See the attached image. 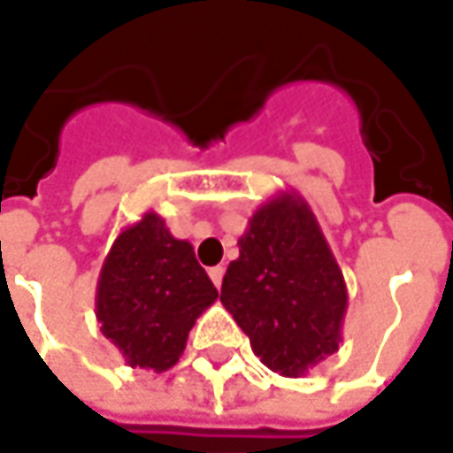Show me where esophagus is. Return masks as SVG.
Returning a JSON list of instances; mask_svg holds the SVG:
<instances>
[{
	"mask_svg": "<svg viewBox=\"0 0 453 453\" xmlns=\"http://www.w3.org/2000/svg\"><path fill=\"white\" fill-rule=\"evenodd\" d=\"M209 277H211V282L217 285V288H221V280H224V267L219 265V267H211L209 270Z\"/></svg>",
	"mask_w": 453,
	"mask_h": 453,
	"instance_id": "34e87169",
	"label": "esophagus"
}]
</instances>
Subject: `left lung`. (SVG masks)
Masks as SVG:
<instances>
[{"label":"left lung","instance_id":"obj_1","mask_svg":"<svg viewBox=\"0 0 453 453\" xmlns=\"http://www.w3.org/2000/svg\"><path fill=\"white\" fill-rule=\"evenodd\" d=\"M221 304L274 373L300 378L338 353L348 288L303 196L280 191L254 211L224 274Z\"/></svg>","mask_w":453,"mask_h":453}]
</instances>
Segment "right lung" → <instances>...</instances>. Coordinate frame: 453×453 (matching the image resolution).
<instances>
[{
  "mask_svg": "<svg viewBox=\"0 0 453 453\" xmlns=\"http://www.w3.org/2000/svg\"><path fill=\"white\" fill-rule=\"evenodd\" d=\"M217 297L194 247L146 211L118 234L103 262L96 318L126 365L164 373L179 363L188 330Z\"/></svg>",
  "mask_w": 453,
  "mask_h": 453,
  "instance_id": "obj_1",
  "label": "right lung"
}]
</instances>
